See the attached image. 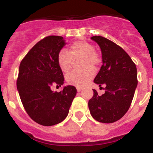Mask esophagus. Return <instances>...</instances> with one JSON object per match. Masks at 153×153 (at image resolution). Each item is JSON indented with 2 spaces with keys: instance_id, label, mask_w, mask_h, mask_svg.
<instances>
[{
  "instance_id": "1",
  "label": "esophagus",
  "mask_w": 153,
  "mask_h": 153,
  "mask_svg": "<svg viewBox=\"0 0 153 153\" xmlns=\"http://www.w3.org/2000/svg\"><path fill=\"white\" fill-rule=\"evenodd\" d=\"M81 90H82V88L77 87V91H78V92H80V91H81Z\"/></svg>"
}]
</instances>
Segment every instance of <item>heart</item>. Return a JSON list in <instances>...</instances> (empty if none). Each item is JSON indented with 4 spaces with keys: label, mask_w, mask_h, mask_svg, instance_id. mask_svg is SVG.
I'll return each instance as SVG.
<instances>
[{
    "label": "heart",
    "mask_w": 153,
    "mask_h": 153,
    "mask_svg": "<svg viewBox=\"0 0 153 153\" xmlns=\"http://www.w3.org/2000/svg\"><path fill=\"white\" fill-rule=\"evenodd\" d=\"M81 57L80 71L70 73L66 77L68 84L76 87H83L91 81L94 76V70L100 62L99 55L94 51L92 44L85 40L75 42L70 47V53L65 50L59 51L57 54V64L64 73H68L71 70L73 59Z\"/></svg>",
    "instance_id": "heart-1"
}]
</instances>
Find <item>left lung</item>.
Segmentation results:
<instances>
[{
  "mask_svg": "<svg viewBox=\"0 0 153 153\" xmlns=\"http://www.w3.org/2000/svg\"><path fill=\"white\" fill-rule=\"evenodd\" d=\"M99 45L103 65L94 79L95 83L106 85L101 96L93 89L88 101L93 118L102 123L118 121L129 108L137 85V72L129 54L121 47L101 36L91 38Z\"/></svg>",
  "mask_w": 153,
  "mask_h": 153,
  "instance_id": "8db88e82",
  "label": "left lung"
}]
</instances>
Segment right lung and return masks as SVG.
Masks as SVG:
<instances>
[{
    "label": "right lung",
    "instance_id": "add662e5",
    "mask_svg": "<svg viewBox=\"0 0 153 153\" xmlns=\"http://www.w3.org/2000/svg\"><path fill=\"white\" fill-rule=\"evenodd\" d=\"M65 45L62 36H47L36 43L20 63L16 86L21 101L29 117L41 125L62 122L76 95L73 85L64 86L59 93L51 90L53 85L64 83L57 59Z\"/></svg>",
    "mask_w": 153,
    "mask_h": 153
}]
</instances>
